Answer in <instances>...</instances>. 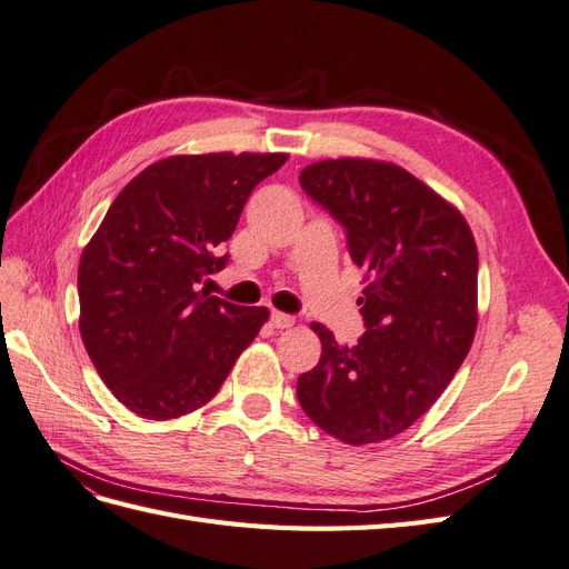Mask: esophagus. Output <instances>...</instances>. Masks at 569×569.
<instances>
[{
	"label": "esophagus",
	"instance_id": "34e87169",
	"mask_svg": "<svg viewBox=\"0 0 569 569\" xmlns=\"http://www.w3.org/2000/svg\"><path fill=\"white\" fill-rule=\"evenodd\" d=\"M270 322H272V327H278V330H287V327L295 325V318L287 316V313H280V311H272Z\"/></svg>",
	"mask_w": 569,
	"mask_h": 569
}]
</instances>
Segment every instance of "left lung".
Wrapping results in <instances>:
<instances>
[{
	"label": "left lung",
	"mask_w": 569,
	"mask_h": 569,
	"mask_svg": "<svg viewBox=\"0 0 569 569\" xmlns=\"http://www.w3.org/2000/svg\"><path fill=\"white\" fill-rule=\"evenodd\" d=\"M299 182L347 230L351 261L370 280L356 347L313 325L322 356L299 377V403L343 443L391 439L425 416L472 347L475 237L449 201L393 163L318 161Z\"/></svg>",
	"instance_id": "8db88e82"
}]
</instances>
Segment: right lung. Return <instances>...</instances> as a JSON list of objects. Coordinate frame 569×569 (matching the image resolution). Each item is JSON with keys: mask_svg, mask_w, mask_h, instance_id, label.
I'll return each instance as SVG.
<instances>
[{"mask_svg": "<svg viewBox=\"0 0 569 569\" xmlns=\"http://www.w3.org/2000/svg\"><path fill=\"white\" fill-rule=\"evenodd\" d=\"M287 153H201L151 163L116 197L78 268L80 335L116 399L147 420L209 403L268 320L199 289L253 187Z\"/></svg>", "mask_w": 569, "mask_h": 569, "instance_id": "add662e5", "label": "right lung"}]
</instances>
